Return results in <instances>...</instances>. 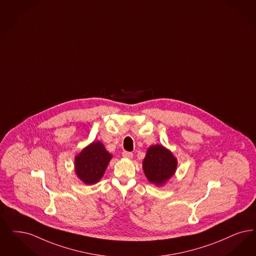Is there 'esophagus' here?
<instances>
[{
  "mask_svg": "<svg viewBox=\"0 0 256 256\" xmlns=\"http://www.w3.org/2000/svg\"><path fill=\"white\" fill-rule=\"evenodd\" d=\"M122 155L124 158H128V159H132L133 156L132 152H123Z\"/></svg>",
  "mask_w": 256,
  "mask_h": 256,
  "instance_id": "1",
  "label": "esophagus"
}]
</instances>
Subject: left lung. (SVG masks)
Wrapping results in <instances>:
<instances>
[{"label": "left lung", "mask_w": 256, "mask_h": 256, "mask_svg": "<svg viewBox=\"0 0 256 256\" xmlns=\"http://www.w3.org/2000/svg\"><path fill=\"white\" fill-rule=\"evenodd\" d=\"M177 160L172 154L163 146H150L144 159L143 168L150 182L155 184H163L174 174Z\"/></svg>", "instance_id": "8db88e82"}]
</instances>
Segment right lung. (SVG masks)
I'll return each instance as SVG.
<instances>
[{"mask_svg": "<svg viewBox=\"0 0 256 256\" xmlns=\"http://www.w3.org/2000/svg\"><path fill=\"white\" fill-rule=\"evenodd\" d=\"M112 159L101 142H93L75 158V172L84 184L97 183Z\"/></svg>", "mask_w": 256, "mask_h": 256, "instance_id": "add662e5", "label": "right lung"}]
</instances>
